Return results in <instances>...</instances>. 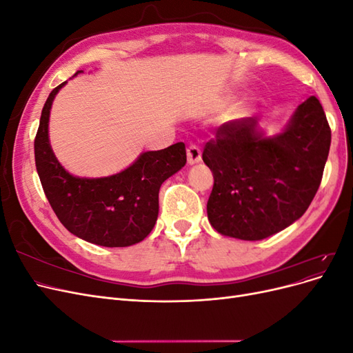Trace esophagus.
Segmentation results:
<instances>
[{"mask_svg":"<svg viewBox=\"0 0 353 353\" xmlns=\"http://www.w3.org/2000/svg\"><path fill=\"white\" fill-rule=\"evenodd\" d=\"M187 160H188V165H194V163L200 162L201 152L197 145H190L187 148Z\"/></svg>","mask_w":353,"mask_h":353,"instance_id":"34e87169","label":"esophagus"}]
</instances>
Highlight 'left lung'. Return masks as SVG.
<instances>
[{"instance_id": "left-lung-1", "label": "left lung", "mask_w": 353, "mask_h": 353, "mask_svg": "<svg viewBox=\"0 0 353 353\" xmlns=\"http://www.w3.org/2000/svg\"><path fill=\"white\" fill-rule=\"evenodd\" d=\"M330 144L327 117L314 95L274 137H266L254 117L222 123L203 150L215 179L208 200L210 225L249 241L292 225L321 184Z\"/></svg>"}]
</instances>
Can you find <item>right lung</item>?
<instances>
[{
  "label": "right lung",
  "mask_w": 353,
  "mask_h": 353,
  "mask_svg": "<svg viewBox=\"0 0 353 353\" xmlns=\"http://www.w3.org/2000/svg\"><path fill=\"white\" fill-rule=\"evenodd\" d=\"M65 85L50 92L35 137L37 172L50 205L66 230L85 241L104 248L140 243L157 221L160 185L187 162L185 144L144 152L110 176H74L60 165L48 138L51 105Z\"/></svg>",
  "instance_id": "1"
}]
</instances>
